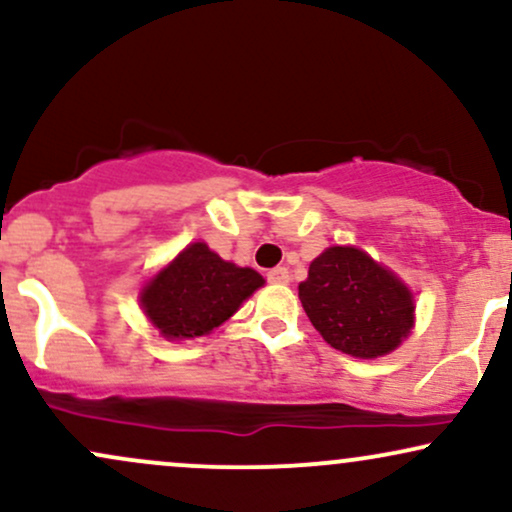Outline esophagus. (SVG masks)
I'll return each instance as SVG.
<instances>
[{
  "mask_svg": "<svg viewBox=\"0 0 512 512\" xmlns=\"http://www.w3.org/2000/svg\"><path fill=\"white\" fill-rule=\"evenodd\" d=\"M267 281H272V284H289V281H291L289 269H286V267H274V269H269V272H267Z\"/></svg>",
  "mask_w": 512,
  "mask_h": 512,
  "instance_id": "34e87169",
  "label": "esophagus"
}]
</instances>
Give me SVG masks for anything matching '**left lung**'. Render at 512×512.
<instances>
[{"label":"left lung","instance_id":"obj_1","mask_svg":"<svg viewBox=\"0 0 512 512\" xmlns=\"http://www.w3.org/2000/svg\"><path fill=\"white\" fill-rule=\"evenodd\" d=\"M298 298L325 342L356 358L390 354L414 322L407 286L356 248L315 257Z\"/></svg>","mask_w":512,"mask_h":512}]
</instances>
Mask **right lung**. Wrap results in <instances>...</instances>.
Instances as JSON below:
<instances>
[{
	"instance_id": "right-lung-1",
	"label": "right lung",
	"mask_w": 512,
	"mask_h": 512,
	"mask_svg": "<svg viewBox=\"0 0 512 512\" xmlns=\"http://www.w3.org/2000/svg\"><path fill=\"white\" fill-rule=\"evenodd\" d=\"M255 269L221 260L204 243H192L142 293L144 313L168 339L209 334L260 289Z\"/></svg>"
}]
</instances>
